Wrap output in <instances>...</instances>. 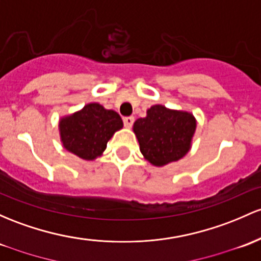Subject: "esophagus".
I'll return each mask as SVG.
<instances>
[{
	"label": "esophagus",
	"mask_w": 261,
	"mask_h": 261,
	"mask_svg": "<svg viewBox=\"0 0 261 261\" xmlns=\"http://www.w3.org/2000/svg\"><path fill=\"white\" fill-rule=\"evenodd\" d=\"M134 121H135V117H134V116H126V117H124V125L127 128H130L131 126H133Z\"/></svg>",
	"instance_id": "34e87169"
}]
</instances>
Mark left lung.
<instances>
[{
  "mask_svg": "<svg viewBox=\"0 0 261 261\" xmlns=\"http://www.w3.org/2000/svg\"><path fill=\"white\" fill-rule=\"evenodd\" d=\"M146 114L134 122L133 127L145 160L162 167L185 157L197 127L193 114L160 104L152 105Z\"/></svg>",
  "mask_w": 261,
  "mask_h": 261,
  "instance_id": "obj_1",
  "label": "left lung"
}]
</instances>
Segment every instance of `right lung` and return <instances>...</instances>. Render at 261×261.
Instances as JSON below:
<instances>
[{
  "instance_id": "add662e5",
  "label": "right lung",
  "mask_w": 261,
  "mask_h": 261,
  "mask_svg": "<svg viewBox=\"0 0 261 261\" xmlns=\"http://www.w3.org/2000/svg\"><path fill=\"white\" fill-rule=\"evenodd\" d=\"M122 120L114 110L98 102L59 120V135L64 148L87 161L101 156L109 140L122 128Z\"/></svg>"
}]
</instances>
